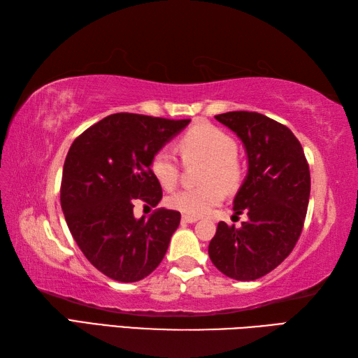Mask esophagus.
Instances as JSON below:
<instances>
[{
	"instance_id": "34e87169",
	"label": "esophagus",
	"mask_w": 358,
	"mask_h": 358,
	"mask_svg": "<svg viewBox=\"0 0 358 358\" xmlns=\"http://www.w3.org/2000/svg\"><path fill=\"white\" fill-rule=\"evenodd\" d=\"M183 223H195V222H199V218L196 217H191V215H183Z\"/></svg>"
}]
</instances>
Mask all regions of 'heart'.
I'll return each instance as SVG.
<instances>
[{"mask_svg":"<svg viewBox=\"0 0 358 358\" xmlns=\"http://www.w3.org/2000/svg\"><path fill=\"white\" fill-rule=\"evenodd\" d=\"M178 149L187 163L204 162L200 175L203 186L175 192L167 203L186 215H206L223 201L224 191L234 192L241 183L243 169L237 157V143L220 127L200 123L181 135ZM150 169L163 187L171 189L177 183L180 164L169 148L155 152Z\"/></svg>","mask_w":358,"mask_h":358,"instance_id":"1","label":"heart"}]
</instances>
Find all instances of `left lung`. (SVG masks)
I'll return each instance as SVG.
<instances>
[{
    "instance_id": "obj_1",
    "label": "left lung",
    "mask_w": 358,
    "mask_h": 358,
    "mask_svg": "<svg viewBox=\"0 0 358 358\" xmlns=\"http://www.w3.org/2000/svg\"><path fill=\"white\" fill-rule=\"evenodd\" d=\"M237 134L248 155V175L234 199V210L248 214L241 227L220 222L209 257L224 275L257 280L292 252L306 218L310 173L295 135L258 112L215 115Z\"/></svg>"
}]
</instances>
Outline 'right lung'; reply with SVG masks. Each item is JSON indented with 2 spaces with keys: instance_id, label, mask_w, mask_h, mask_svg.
<instances>
[{
  "instance_id": "obj_1",
  "label": "right lung",
  "mask_w": 358,
  "mask_h": 358,
  "mask_svg": "<svg viewBox=\"0 0 358 358\" xmlns=\"http://www.w3.org/2000/svg\"><path fill=\"white\" fill-rule=\"evenodd\" d=\"M189 121L113 113L86 129L67 152L62 180L66 223L81 252L112 280H143L169 248L180 212L158 208L148 220L135 218L134 201L155 208L162 200L152 158Z\"/></svg>"
}]
</instances>
